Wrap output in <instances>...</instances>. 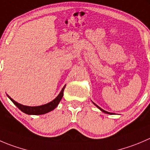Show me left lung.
I'll return each instance as SVG.
<instances>
[{
  "instance_id": "1",
  "label": "left lung",
  "mask_w": 150,
  "mask_h": 150,
  "mask_svg": "<svg viewBox=\"0 0 150 150\" xmlns=\"http://www.w3.org/2000/svg\"><path fill=\"white\" fill-rule=\"evenodd\" d=\"M92 103H93V102H92ZM94 103V105H95V106H97V107L98 108L100 109V110H101V111H103V113H105V114H110V115H112V114H113V113H110V112H108V111H106V110H103V109H102L101 108H100V107H99V106L97 105H96L95 103Z\"/></svg>"
}]
</instances>
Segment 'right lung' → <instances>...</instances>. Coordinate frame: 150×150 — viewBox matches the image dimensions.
I'll return each instance as SVG.
<instances>
[{
  "label": "right lung",
  "mask_w": 150,
  "mask_h": 150,
  "mask_svg": "<svg viewBox=\"0 0 150 150\" xmlns=\"http://www.w3.org/2000/svg\"><path fill=\"white\" fill-rule=\"evenodd\" d=\"M65 86L62 88V91H60V93L59 94V95L56 97L53 100H52L50 103H47V104L42 105L39 106H27V105H23L18 103L17 102L14 101L13 99H11V97L8 95V97L13 102L14 105L20 109L21 111H23V113L26 114H28V115H41V114H47L48 112L51 111V110H54L56 107L58 106L59 103H60L61 100L63 97L64 94V90Z\"/></svg>",
  "instance_id": "obj_1"
}]
</instances>
